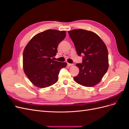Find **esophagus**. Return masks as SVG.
<instances>
[{
	"label": "esophagus",
	"mask_w": 129,
	"mask_h": 129,
	"mask_svg": "<svg viewBox=\"0 0 129 129\" xmlns=\"http://www.w3.org/2000/svg\"><path fill=\"white\" fill-rule=\"evenodd\" d=\"M68 66H69V67H72V66H73V64H70V63H68Z\"/></svg>",
	"instance_id": "34e87169"
}]
</instances>
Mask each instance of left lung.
Listing matches in <instances>:
<instances>
[{
  "label": "left lung",
  "mask_w": 129,
  "mask_h": 129,
  "mask_svg": "<svg viewBox=\"0 0 129 129\" xmlns=\"http://www.w3.org/2000/svg\"><path fill=\"white\" fill-rule=\"evenodd\" d=\"M77 54L83 57L77 63L78 75L75 82L81 85L92 87L100 82L109 68L108 51L105 44L95 33L83 29L68 31Z\"/></svg>",
  "instance_id": "8db88e82"
}]
</instances>
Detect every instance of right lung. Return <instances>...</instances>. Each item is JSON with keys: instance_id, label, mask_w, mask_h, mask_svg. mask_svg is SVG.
<instances>
[{"instance_id": "right-lung-1", "label": "right lung", "mask_w": 129, "mask_h": 129, "mask_svg": "<svg viewBox=\"0 0 129 129\" xmlns=\"http://www.w3.org/2000/svg\"><path fill=\"white\" fill-rule=\"evenodd\" d=\"M66 37L65 31L47 30L35 36L23 52L25 73L35 86L49 87L56 83L61 68L67 63L53 60L57 47Z\"/></svg>"}]
</instances>
